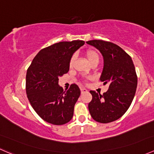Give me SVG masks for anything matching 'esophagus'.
Wrapping results in <instances>:
<instances>
[{
    "label": "esophagus",
    "instance_id": "1",
    "mask_svg": "<svg viewBox=\"0 0 154 154\" xmlns=\"http://www.w3.org/2000/svg\"><path fill=\"white\" fill-rule=\"evenodd\" d=\"M80 91H81V94H83V93L87 92V90L85 88H80Z\"/></svg>",
    "mask_w": 154,
    "mask_h": 154
}]
</instances>
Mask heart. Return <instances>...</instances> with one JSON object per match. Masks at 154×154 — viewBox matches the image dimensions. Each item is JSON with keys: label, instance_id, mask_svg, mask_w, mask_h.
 <instances>
[{"label": "heart", "instance_id": "heart-1", "mask_svg": "<svg viewBox=\"0 0 154 154\" xmlns=\"http://www.w3.org/2000/svg\"><path fill=\"white\" fill-rule=\"evenodd\" d=\"M86 56L87 60H88L90 64L94 63V62H99V55L95 51H93V50H88V51H86ZM75 60H76V55L75 54H74V55L71 56V59H70V61H69L70 67H72Z\"/></svg>", "mask_w": 154, "mask_h": 154}]
</instances>
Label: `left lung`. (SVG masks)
Here are the masks:
<instances>
[{"instance_id": "1", "label": "left lung", "mask_w": 154, "mask_h": 154, "mask_svg": "<svg viewBox=\"0 0 154 154\" xmlns=\"http://www.w3.org/2000/svg\"><path fill=\"white\" fill-rule=\"evenodd\" d=\"M87 44L100 51L103 68L100 80L109 83L106 92L90 91L92 100L88 110L94 121L106 124L120 119L131 105L136 88L137 75L131 57L117 45L103 40H91Z\"/></svg>"}]
</instances>
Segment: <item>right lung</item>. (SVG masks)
<instances>
[{
	"instance_id": "add662e5",
	"label": "right lung",
	"mask_w": 154,
	"mask_h": 154,
	"mask_svg": "<svg viewBox=\"0 0 154 154\" xmlns=\"http://www.w3.org/2000/svg\"><path fill=\"white\" fill-rule=\"evenodd\" d=\"M84 44L82 40H74L43 48L27 69V98L35 112L48 123L62 125L72 119L80 90L71 84L68 91H63L58 84L59 77L68 73L71 56Z\"/></svg>"
}]
</instances>
